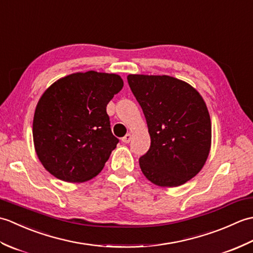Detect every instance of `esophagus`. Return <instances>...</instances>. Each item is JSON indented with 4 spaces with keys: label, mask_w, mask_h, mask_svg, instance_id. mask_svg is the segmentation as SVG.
Instances as JSON below:
<instances>
[{
    "label": "esophagus",
    "mask_w": 253,
    "mask_h": 253,
    "mask_svg": "<svg viewBox=\"0 0 253 253\" xmlns=\"http://www.w3.org/2000/svg\"><path fill=\"white\" fill-rule=\"evenodd\" d=\"M130 140H131V135H130V133H127L125 137L122 138V141L125 142V143H128Z\"/></svg>",
    "instance_id": "esophagus-1"
}]
</instances>
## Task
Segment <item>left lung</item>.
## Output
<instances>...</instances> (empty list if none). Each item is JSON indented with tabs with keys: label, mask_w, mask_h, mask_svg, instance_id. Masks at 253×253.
Listing matches in <instances>:
<instances>
[{
	"label": "left lung",
	"mask_w": 253,
	"mask_h": 253,
	"mask_svg": "<svg viewBox=\"0 0 253 253\" xmlns=\"http://www.w3.org/2000/svg\"><path fill=\"white\" fill-rule=\"evenodd\" d=\"M147 120L151 146L139 159L143 175L161 187H177L203 168L211 148V120L202 96L170 76L128 75Z\"/></svg>",
	"instance_id": "left-lung-1"
}]
</instances>
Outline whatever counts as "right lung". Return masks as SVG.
<instances>
[{
    "instance_id": "right-lung-1",
    "label": "right lung",
    "mask_w": 253,
    "mask_h": 253,
    "mask_svg": "<svg viewBox=\"0 0 253 253\" xmlns=\"http://www.w3.org/2000/svg\"><path fill=\"white\" fill-rule=\"evenodd\" d=\"M124 85L116 74L90 71L58 79L38 102L32 136L44 169L56 178L83 182L104 168L118 139L106 105Z\"/></svg>"
}]
</instances>
